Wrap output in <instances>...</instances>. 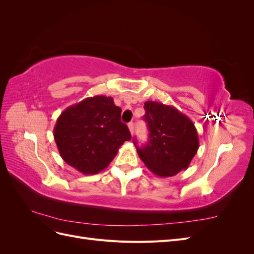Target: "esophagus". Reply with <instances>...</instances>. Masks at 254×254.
<instances>
[{
  "instance_id": "obj_1",
  "label": "esophagus",
  "mask_w": 254,
  "mask_h": 254,
  "mask_svg": "<svg viewBox=\"0 0 254 254\" xmlns=\"http://www.w3.org/2000/svg\"><path fill=\"white\" fill-rule=\"evenodd\" d=\"M128 128H129V131H130V133H131V135L133 134V132H134V124L133 123L131 122V123H129L128 124Z\"/></svg>"
}]
</instances>
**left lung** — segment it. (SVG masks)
Listing matches in <instances>:
<instances>
[{
	"label": "left lung",
	"mask_w": 254,
	"mask_h": 254,
	"mask_svg": "<svg viewBox=\"0 0 254 254\" xmlns=\"http://www.w3.org/2000/svg\"><path fill=\"white\" fill-rule=\"evenodd\" d=\"M144 109L149 140L144 147L135 146L140 159L161 178L187 170L199 148L194 123L175 107L159 102L147 101Z\"/></svg>",
	"instance_id": "8db88e82"
}]
</instances>
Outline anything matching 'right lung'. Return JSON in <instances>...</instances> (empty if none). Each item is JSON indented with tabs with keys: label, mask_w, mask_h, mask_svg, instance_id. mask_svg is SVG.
<instances>
[{
	"label": "right lung",
	"mask_w": 254,
	"mask_h": 254,
	"mask_svg": "<svg viewBox=\"0 0 254 254\" xmlns=\"http://www.w3.org/2000/svg\"><path fill=\"white\" fill-rule=\"evenodd\" d=\"M120 107L112 97L96 95L72 105L54 127L58 151L64 162L83 175L104 171L124 142L131 139L121 122Z\"/></svg>",
	"instance_id": "obj_1"
}]
</instances>
